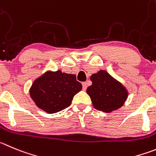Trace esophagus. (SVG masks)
I'll return each mask as SVG.
<instances>
[{"label":"esophagus","mask_w":156,"mask_h":156,"mask_svg":"<svg viewBox=\"0 0 156 156\" xmlns=\"http://www.w3.org/2000/svg\"><path fill=\"white\" fill-rule=\"evenodd\" d=\"M82 88H83V90H86L87 89V82H83L82 83Z\"/></svg>","instance_id":"esophagus-1"}]
</instances>
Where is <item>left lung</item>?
<instances>
[{
	"instance_id": "1",
	"label": "left lung",
	"mask_w": 156,
	"mask_h": 156,
	"mask_svg": "<svg viewBox=\"0 0 156 156\" xmlns=\"http://www.w3.org/2000/svg\"><path fill=\"white\" fill-rule=\"evenodd\" d=\"M92 85L87 88L94 108L110 112L122 107L128 98L125 87L105 71H100L91 76Z\"/></svg>"
}]
</instances>
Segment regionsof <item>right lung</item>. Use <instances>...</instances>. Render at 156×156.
Returning <instances> with one entry per match:
<instances>
[{
    "mask_svg": "<svg viewBox=\"0 0 156 156\" xmlns=\"http://www.w3.org/2000/svg\"><path fill=\"white\" fill-rule=\"evenodd\" d=\"M81 88L76 75L57 71L47 72L36 79L30 89V95L37 107L53 114L69 107L74 95Z\"/></svg>",
    "mask_w": 156,
    "mask_h": 156,
    "instance_id": "right-lung-1",
    "label": "right lung"
}]
</instances>
